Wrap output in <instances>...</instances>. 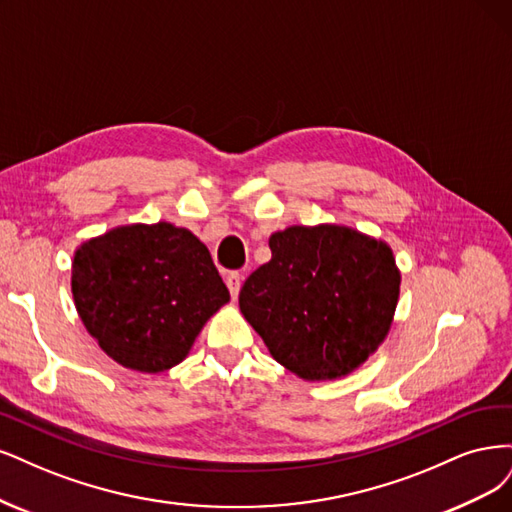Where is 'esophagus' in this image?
<instances>
[{
  "instance_id": "obj_1",
  "label": "esophagus",
  "mask_w": 512,
  "mask_h": 512,
  "mask_svg": "<svg viewBox=\"0 0 512 512\" xmlns=\"http://www.w3.org/2000/svg\"><path fill=\"white\" fill-rule=\"evenodd\" d=\"M225 283H227V289H229V293H232V298L236 300V298H238V293H240L242 276H240L238 272H229V274H227V278H225Z\"/></svg>"
}]
</instances>
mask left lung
<instances>
[{
    "mask_svg": "<svg viewBox=\"0 0 512 512\" xmlns=\"http://www.w3.org/2000/svg\"><path fill=\"white\" fill-rule=\"evenodd\" d=\"M240 289V312L304 381L357 370L387 338L400 298L391 246L346 225H291Z\"/></svg>",
    "mask_w": 512,
    "mask_h": 512,
    "instance_id": "left-lung-1",
    "label": "left lung"
}]
</instances>
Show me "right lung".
Here are the masks:
<instances>
[{
  "label": "right lung",
  "mask_w": 512,
  "mask_h": 512,
  "mask_svg": "<svg viewBox=\"0 0 512 512\" xmlns=\"http://www.w3.org/2000/svg\"><path fill=\"white\" fill-rule=\"evenodd\" d=\"M78 317L117 364L157 374L183 361L229 291L189 229L134 223L82 242L72 261Z\"/></svg>",
  "instance_id": "add662e5"
}]
</instances>
